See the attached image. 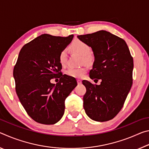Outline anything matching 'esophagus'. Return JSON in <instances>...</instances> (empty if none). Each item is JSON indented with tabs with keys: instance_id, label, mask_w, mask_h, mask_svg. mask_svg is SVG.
Instances as JSON below:
<instances>
[{
	"instance_id": "34e87169",
	"label": "esophagus",
	"mask_w": 149,
	"mask_h": 149,
	"mask_svg": "<svg viewBox=\"0 0 149 149\" xmlns=\"http://www.w3.org/2000/svg\"><path fill=\"white\" fill-rule=\"evenodd\" d=\"M77 84H81V80H80V79H77Z\"/></svg>"
}]
</instances>
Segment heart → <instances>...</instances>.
<instances>
[{
  "label": "heart",
  "mask_w": 149,
  "mask_h": 149,
  "mask_svg": "<svg viewBox=\"0 0 149 149\" xmlns=\"http://www.w3.org/2000/svg\"><path fill=\"white\" fill-rule=\"evenodd\" d=\"M71 49L74 51L84 56L85 62H88L90 59V53L91 51V47L89 45L80 40H76L72 42L71 45ZM58 60L60 64L62 66H64L67 62V52L65 49L62 50L60 52L58 56ZM86 68L82 67L79 68H69L65 71V74L70 77H81L85 74L86 72Z\"/></svg>",
  "instance_id": "obj_1"
}]
</instances>
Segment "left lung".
Returning a JSON list of instances; mask_svg holds the SVG:
<instances>
[{
    "label": "left lung",
    "mask_w": 149,
    "mask_h": 149,
    "mask_svg": "<svg viewBox=\"0 0 149 149\" xmlns=\"http://www.w3.org/2000/svg\"><path fill=\"white\" fill-rule=\"evenodd\" d=\"M77 38L89 45L94 54L90 78L101 80L99 85L82 81L86 87L85 113L93 120L107 122L119 113L132 86L133 57L124 40L107 31L78 35Z\"/></svg>",
    "instance_id": "1"
}]
</instances>
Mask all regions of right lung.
Masks as SVG:
<instances>
[{
    "instance_id": "1",
    "label": "right lung",
    "mask_w": 149,
    "mask_h": 149,
    "mask_svg": "<svg viewBox=\"0 0 149 149\" xmlns=\"http://www.w3.org/2000/svg\"><path fill=\"white\" fill-rule=\"evenodd\" d=\"M74 35L56 37L42 34L22 48L13 75L19 101L30 117L42 124L52 125L64 113L65 100L77 86L76 79L63 75L60 52L72 41ZM53 78L60 81L55 85Z\"/></svg>"
}]
</instances>
